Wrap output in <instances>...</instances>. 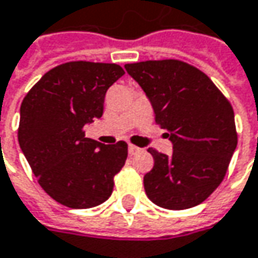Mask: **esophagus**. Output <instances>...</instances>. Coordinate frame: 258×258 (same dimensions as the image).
Segmentation results:
<instances>
[{
  "label": "esophagus",
  "mask_w": 258,
  "mask_h": 258,
  "mask_svg": "<svg viewBox=\"0 0 258 258\" xmlns=\"http://www.w3.org/2000/svg\"><path fill=\"white\" fill-rule=\"evenodd\" d=\"M128 152L130 155H136L137 152H140V148H137V146H134V145H130Z\"/></svg>",
  "instance_id": "esophagus-1"
}]
</instances>
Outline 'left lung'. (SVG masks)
Listing matches in <instances>:
<instances>
[{"instance_id": "obj_1", "label": "left lung", "mask_w": 258, "mask_h": 258, "mask_svg": "<svg viewBox=\"0 0 258 258\" xmlns=\"http://www.w3.org/2000/svg\"><path fill=\"white\" fill-rule=\"evenodd\" d=\"M125 69L173 143L170 156L148 149L155 161L143 178L148 198L167 210L199 205L223 181L238 145L230 102L202 71L180 60L128 63Z\"/></svg>"}]
</instances>
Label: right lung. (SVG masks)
Returning <instances> with one entry per match:
<instances>
[{"mask_svg": "<svg viewBox=\"0 0 258 258\" xmlns=\"http://www.w3.org/2000/svg\"><path fill=\"white\" fill-rule=\"evenodd\" d=\"M124 74L115 63L68 61L48 71L22 102L20 149L39 186L64 207L91 208L112 195L128 146L88 139L84 125L103 115L106 91Z\"/></svg>", "mask_w": 258, "mask_h": 258, "instance_id": "right-lung-1", "label": "right lung"}]
</instances>
